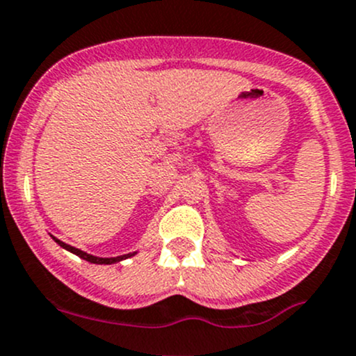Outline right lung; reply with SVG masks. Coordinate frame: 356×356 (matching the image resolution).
I'll use <instances>...</instances> for the list:
<instances>
[{
  "label": "right lung",
  "instance_id": "obj_1",
  "mask_svg": "<svg viewBox=\"0 0 356 356\" xmlns=\"http://www.w3.org/2000/svg\"><path fill=\"white\" fill-rule=\"evenodd\" d=\"M55 239L56 243H58L60 246L62 248H65V250H68L70 251V253H74V254H77V257H81L82 260H86V261H91V264H105V265H110V264H117V261H120V260H125V258H129V257H132V254L134 253H131V254H122V257H117V258H98V257H92V254H88V253H84V251H81V250H77V248H74V246H70V245H65V243H62V241H58V239L56 238H53Z\"/></svg>",
  "mask_w": 356,
  "mask_h": 356
}]
</instances>
